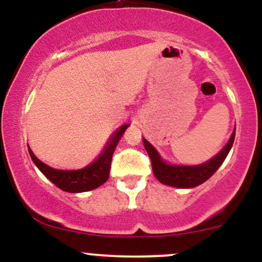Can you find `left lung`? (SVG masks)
Segmentation results:
<instances>
[{
  "mask_svg": "<svg viewBox=\"0 0 262 262\" xmlns=\"http://www.w3.org/2000/svg\"><path fill=\"white\" fill-rule=\"evenodd\" d=\"M234 138H235V130L233 132L228 144L218 155H215L212 160L206 162V164L197 165V166H172V165H167L166 162L161 160L158 151L151 144L148 143L145 139H143V141L146 152H148L150 160H151L152 172H154L155 177L159 181L164 183V185L172 186V187L191 188L207 181L218 170V167L223 164L228 152L233 146Z\"/></svg>",
  "mask_w": 262,
  "mask_h": 262,
  "instance_id": "8db88e82",
  "label": "left lung"
}]
</instances>
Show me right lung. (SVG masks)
Returning <instances> with one entry per match:
<instances>
[{"mask_svg": "<svg viewBox=\"0 0 262 262\" xmlns=\"http://www.w3.org/2000/svg\"><path fill=\"white\" fill-rule=\"evenodd\" d=\"M128 128V124L122 125L121 128L117 130V133L113 135L112 140L108 144V146L102 152V155L91 165L81 170H73V171H64V170H56L53 167L48 166L43 161L33 154L31 148L28 146L29 155H31L33 162L37 165V167L44 176L52 181L56 187L65 192H71V193H77V192H86L91 191L100 187L103 185L110 177V170H111V162H112V156L114 150H116L117 144H118L119 139L122 138L123 133L125 129Z\"/></svg>", "mask_w": 262, "mask_h": 262, "instance_id": "obj_1", "label": "right lung"}]
</instances>
